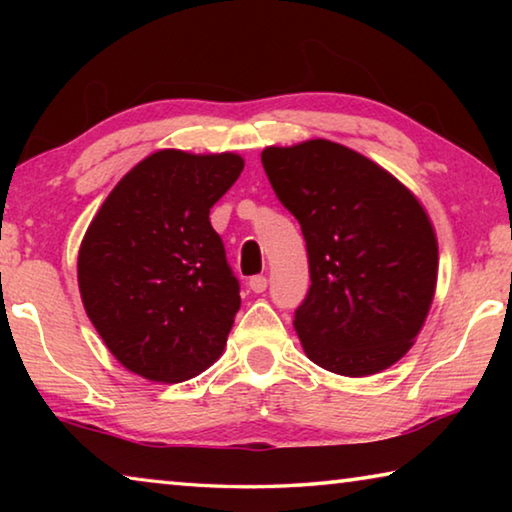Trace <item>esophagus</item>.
I'll list each match as a JSON object with an SVG mask.
<instances>
[{"label": "esophagus", "instance_id": "esophagus-1", "mask_svg": "<svg viewBox=\"0 0 512 512\" xmlns=\"http://www.w3.org/2000/svg\"><path fill=\"white\" fill-rule=\"evenodd\" d=\"M248 287H250V291H255V293H264L266 287H268V280L264 275H253L248 280Z\"/></svg>", "mask_w": 512, "mask_h": 512}]
</instances>
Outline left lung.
I'll return each instance as SVG.
<instances>
[{"label":"left lung","mask_w":512,"mask_h":512,"mask_svg":"<svg viewBox=\"0 0 512 512\" xmlns=\"http://www.w3.org/2000/svg\"><path fill=\"white\" fill-rule=\"evenodd\" d=\"M262 164L307 241L311 287L293 320L302 350L343 377L391 368L436 293L429 214L393 173L343 144L266 146Z\"/></svg>","instance_id":"8db88e82"}]
</instances>
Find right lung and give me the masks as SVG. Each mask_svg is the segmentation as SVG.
I'll use <instances>...</instances> for the list:
<instances>
[{
	"label": "right lung",
	"instance_id": "1",
	"mask_svg": "<svg viewBox=\"0 0 512 512\" xmlns=\"http://www.w3.org/2000/svg\"><path fill=\"white\" fill-rule=\"evenodd\" d=\"M237 153H151L119 180L79 250L85 314L121 366L178 384L221 357L241 305L210 210Z\"/></svg>",
	"mask_w": 512,
	"mask_h": 512
}]
</instances>
